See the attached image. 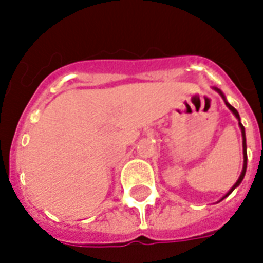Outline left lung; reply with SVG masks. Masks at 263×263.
<instances>
[{"label":"left lung","mask_w":263,"mask_h":263,"mask_svg":"<svg viewBox=\"0 0 263 263\" xmlns=\"http://www.w3.org/2000/svg\"><path fill=\"white\" fill-rule=\"evenodd\" d=\"M214 89H215V91L218 92V93H219L220 96H222V99L225 100L226 106H228V107H229L230 111H232V113H233L234 116H236V118H237V120H238V127H240V129H241V135H243V157H244L243 171H241V174H240V176H238L237 182H236V183H234L233 187H232V189H230L229 192H228V193L225 194V196H223V198H225V197H228V196H229V194L232 193V192H233V190L236 189V187H237L238 185H240V183H241V180L244 179V175H246V170H247V143H246V129H244L243 124L240 123V116H238V111H237V110H236V109H234L233 106L230 105V103H228V100H226L225 95H223V93H222V91H220V89H218V88H214ZM223 198H222V200H223Z\"/></svg>","instance_id":"obj_1"}]
</instances>
